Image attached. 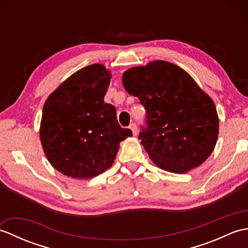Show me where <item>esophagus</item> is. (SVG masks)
Here are the masks:
<instances>
[{"label":"esophagus","mask_w":248,"mask_h":248,"mask_svg":"<svg viewBox=\"0 0 248 248\" xmlns=\"http://www.w3.org/2000/svg\"><path fill=\"white\" fill-rule=\"evenodd\" d=\"M130 129H131V131H132L133 135L138 134V127H136L135 124H130Z\"/></svg>","instance_id":"esophagus-1"}]
</instances>
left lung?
<instances>
[{
	"instance_id": "1",
	"label": "left lung",
	"mask_w": 248,
	"mask_h": 248,
	"mask_svg": "<svg viewBox=\"0 0 248 248\" xmlns=\"http://www.w3.org/2000/svg\"><path fill=\"white\" fill-rule=\"evenodd\" d=\"M125 91L146 109L140 139L161 170L186 173L214 150L218 116L213 100L182 68L165 61L124 71Z\"/></svg>"
}]
</instances>
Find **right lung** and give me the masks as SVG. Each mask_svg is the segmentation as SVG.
Returning a JSON list of instances; mask_svg holds the SVG:
<instances>
[{"label": "right lung", "mask_w": 248, "mask_h": 248, "mask_svg": "<svg viewBox=\"0 0 248 248\" xmlns=\"http://www.w3.org/2000/svg\"><path fill=\"white\" fill-rule=\"evenodd\" d=\"M110 72L93 64L73 73L46 100L40 141L56 170L89 179L113 165L119 143L132 136L121 128L114 105L105 103Z\"/></svg>", "instance_id": "add662e5"}]
</instances>
